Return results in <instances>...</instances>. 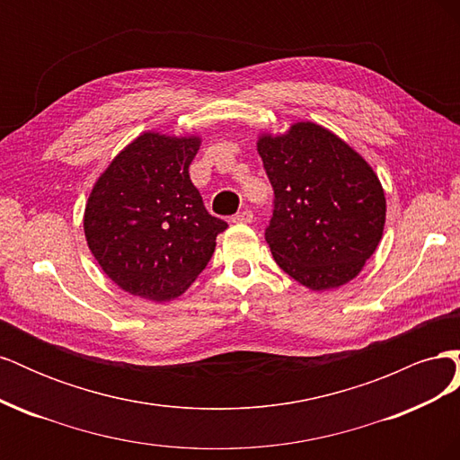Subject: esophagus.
<instances>
[{"label": "esophagus", "mask_w": 460, "mask_h": 460, "mask_svg": "<svg viewBox=\"0 0 460 460\" xmlns=\"http://www.w3.org/2000/svg\"><path fill=\"white\" fill-rule=\"evenodd\" d=\"M252 220H253V213L249 211V208H243V211L235 213L232 217V222H235V225H249V222H252Z\"/></svg>", "instance_id": "esophagus-1"}]
</instances>
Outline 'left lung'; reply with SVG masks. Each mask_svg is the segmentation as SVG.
<instances>
[{"label": "left lung", "instance_id": "left-lung-1", "mask_svg": "<svg viewBox=\"0 0 460 460\" xmlns=\"http://www.w3.org/2000/svg\"><path fill=\"white\" fill-rule=\"evenodd\" d=\"M257 151L274 190L264 238L278 267L314 291L353 280L385 225V196L372 166L314 122L262 134Z\"/></svg>", "mask_w": 460, "mask_h": 460}]
</instances>
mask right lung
<instances>
[{"label": "right lung", "instance_id": "1", "mask_svg": "<svg viewBox=\"0 0 460 460\" xmlns=\"http://www.w3.org/2000/svg\"><path fill=\"white\" fill-rule=\"evenodd\" d=\"M199 136L144 132L111 161L86 203L92 255L119 288L149 301H171L211 261L228 225L207 213L191 184Z\"/></svg>", "mask_w": 460, "mask_h": 460}]
</instances>
